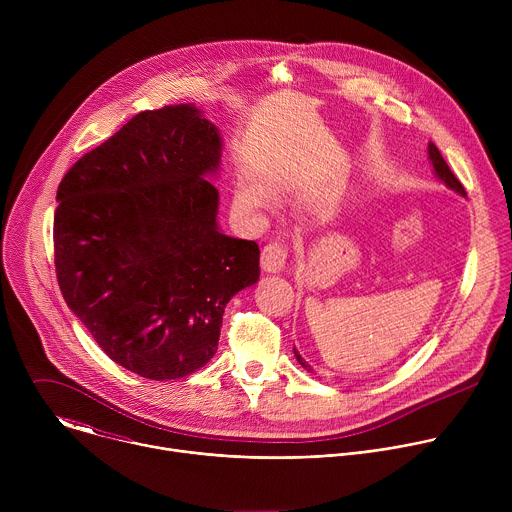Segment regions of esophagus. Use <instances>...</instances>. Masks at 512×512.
Listing matches in <instances>:
<instances>
[{
	"label": "esophagus",
	"mask_w": 512,
	"mask_h": 512,
	"mask_svg": "<svg viewBox=\"0 0 512 512\" xmlns=\"http://www.w3.org/2000/svg\"><path fill=\"white\" fill-rule=\"evenodd\" d=\"M287 263V249L279 243H271L261 253V267L267 273H279L285 269Z\"/></svg>",
	"instance_id": "1"
}]
</instances>
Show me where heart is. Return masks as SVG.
<instances>
[{
  "mask_svg": "<svg viewBox=\"0 0 512 512\" xmlns=\"http://www.w3.org/2000/svg\"><path fill=\"white\" fill-rule=\"evenodd\" d=\"M239 198L241 202H247V204H261L265 198L259 190H255L253 186H243L241 192H239Z\"/></svg>",
  "mask_w": 512,
  "mask_h": 512,
  "instance_id": "obj_1",
  "label": "heart"
}]
</instances>
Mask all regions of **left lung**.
<instances>
[{
  "label": "left lung",
  "mask_w": 512,
  "mask_h": 512,
  "mask_svg": "<svg viewBox=\"0 0 512 512\" xmlns=\"http://www.w3.org/2000/svg\"><path fill=\"white\" fill-rule=\"evenodd\" d=\"M427 158H429V164L433 166V174H435V178L440 180L448 190H452V192H456L458 196L466 198V190H464V186H462V184H460V180L454 176V172L450 170V166H448V164H446V160L442 158L440 150H437L431 141L427 143ZM294 354H296L298 362L302 364V367H304L306 371H312V367H310V364L300 356V352L296 350V346H294Z\"/></svg>",
  "instance_id": "left-lung-1"
}]
</instances>
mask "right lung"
<instances>
[{
	"label": "right lung",
	"instance_id": "right-lung-1",
	"mask_svg": "<svg viewBox=\"0 0 512 512\" xmlns=\"http://www.w3.org/2000/svg\"><path fill=\"white\" fill-rule=\"evenodd\" d=\"M223 137L194 103L143 111L56 192L66 306L123 369L182 379L214 356L227 304L259 281L255 241L218 227Z\"/></svg>",
	"mask_w": 512,
	"mask_h": 512
}]
</instances>
